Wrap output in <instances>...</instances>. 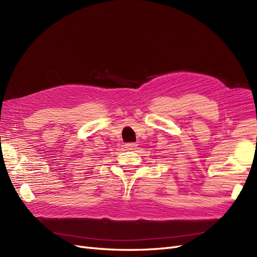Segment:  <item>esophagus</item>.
I'll list each match as a JSON object with an SVG mask.
<instances>
[{
  "mask_svg": "<svg viewBox=\"0 0 257 257\" xmlns=\"http://www.w3.org/2000/svg\"><path fill=\"white\" fill-rule=\"evenodd\" d=\"M136 147H137V144H135V143L125 144V149L126 150H135Z\"/></svg>",
  "mask_w": 257,
  "mask_h": 257,
  "instance_id": "esophagus-1",
  "label": "esophagus"
}]
</instances>
